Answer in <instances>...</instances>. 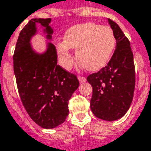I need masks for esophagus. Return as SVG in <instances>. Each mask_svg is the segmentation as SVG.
Returning <instances> with one entry per match:
<instances>
[{"label":"esophagus","instance_id":"1","mask_svg":"<svg viewBox=\"0 0 151 151\" xmlns=\"http://www.w3.org/2000/svg\"><path fill=\"white\" fill-rule=\"evenodd\" d=\"M78 80L79 81L82 83V82H85V81H87V79H86V77H84V76H78Z\"/></svg>","mask_w":151,"mask_h":151}]
</instances>
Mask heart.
Masks as SVG:
<instances>
[{"label": "heart", "mask_w": 151, "mask_h": 151, "mask_svg": "<svg viewBox=\"0 0 151 151\" xmlns=\"http://www.w3.org/2000/svg\"><path fill=\"white\" fill-rule=\"evenodd\" d=\"M115 46L116 39L110 27L88 22L69 28L63 42L58 45V51L65 68H70L74 63L70 49H75L77 50V59L81 67L96 71L106 65Z\"/></svg>", "instance_id": "1"}]
</instances>
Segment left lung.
<instances>
[{"instance_id":"left-lung-1","label":"left lung","mask_w":151,"mask_h":151,"mask_svg":"<svg viewBox=\"0 0 151 151\" xmlns=\"http://www.w3.org/2000/svg\"><path fill=\"white\" fill-rule=\"evenodd\" d=\"M109 25L116 39V49L106 67L87 78L93 87L90 108L99 119L114 121L122 118L132 104L135 88L133 53L128 38L112 19Z\"/></svg>"}]
</instances>
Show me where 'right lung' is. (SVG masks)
I'll use <instances>...</instances> for the list:
<instances>
[{"instance_id": "right-lung-1", "label": "right lung", "mask_w": 151, "mask_h": 151, "mask_svg": "<svg viewBox=\"0 0 151 151\" xmlns=\"http://www.w3.org/2000/svg\"><path fill=\"white\" fill-rule=\"evenodd\" d=\"M51 19H32L17 40L14 71L22 104L31 119L45 129L63 124L68 114V103L79 87L77 77L58 65L55 45L47 42L46 50L36 52L31 39L37 33V24L44 27L48 40L52 39Z\"/></svg>"}]
</instances>
